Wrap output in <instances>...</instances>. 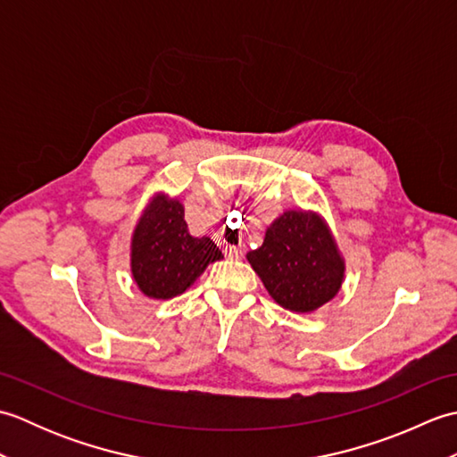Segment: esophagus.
<instances>
[{"label":"esophagus","instance_id":"obj_1","mask_svg":"<svg viewBox=\"0 0 457 457\" xmlns=\"http://www.w3.org/2000/svg\"><path fill=\"white\" fill-rule=\"evenodd\" d=\"M226 255L229 259H241V257H244V249L236 247V245H229V247H226Z\"/></svg>","mask_w":457,"mask_h":457}]
</instances>
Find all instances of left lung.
Returning a JSON list of instances; mask_svg holds the SVG:
<instances>
[{"label": "left lung", "instance_id": "obj_1", "mask_svg": "<svg viewBox=\"0 0 457 457\" xmlns=\"http://www.w3.org/2000/svg\"><path fill=\"white\" fill-rule=\"evenodd\" d=\"M267 293L290 312H314L342 288L345 261L328 221L312 210H287L247 253Z\"/></svg>", "mask_w": 457, "mask_h": 457}]
</instances>
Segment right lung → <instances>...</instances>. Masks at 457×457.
I'll list each match as a JSON object with an SVG mask.
<instances>
[{
	"instance_id": "obj_1",
	"label": "right lung",
	"mask_w": 457,
	"mask_h": 457,
	"mask_svg": "<svg viewBox=\"0 0 457 457\" xmlns=\"http://www.w3.org/2000/svg\"><path fill=\"white\" fill-rule=\"evenodd\" d=\"M131 275L145 296L169 300L188 290L210 263L223 259L210 237H194L179 198L157 192L131 236Z\"/></svg>"
}]
</instances>
